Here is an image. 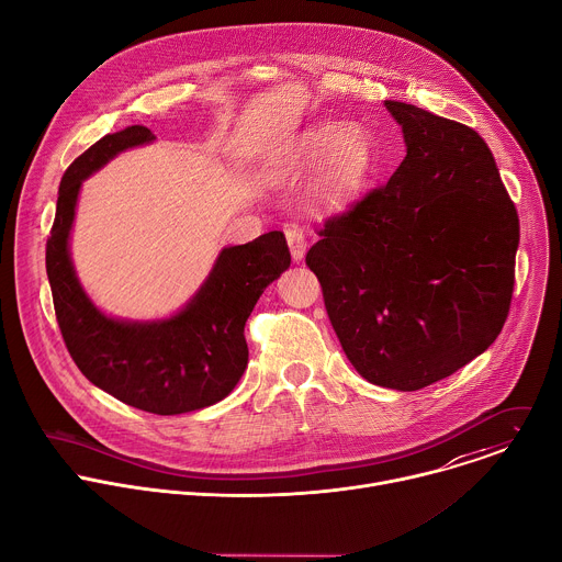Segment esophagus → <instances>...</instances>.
<instances>
[{"label":"esophagus","mask_w":562,"mask_h":562,"mask_svg":"<svg viewBox=\"0 0 562 562\" xmlns=\"http://www.w3.org/2000/svg\"><path fill=\"white\" fill-rule=\"evenodd\" d=\"M286 243H289V249H291V256L295 262H300L306 254V231L297 224H291L286 228Z\"/></svg>","instance_id":"34e87169"}]
</instances>
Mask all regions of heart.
Listing matches in <instances>:
<instances>
[{
    "label": "heart",
    "mask_w": 562,
    "mask_h": 562,
    "mask_svg": "<svg viewBox=\"0 0 562 562\" xmlns=\"http://www.w3.org/2000/svg\"><path fill=\"white\" fill-rule=\"evenodd\" d=\"M323 155H327L325 165L315 180L319 200L329 204L342 202L362 189L371 167V150L358 128L327 124L306 133L289 159V167H308Z\"/></svg>",
    "instance_id": "obj_1"
}]
</instances>
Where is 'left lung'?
Listing matches in <instances>:
<instances>
[{"label": "left lung", "instance_id": "left-lung-1", "mask_svg": "<svg viewBox=\"0 0 562 562\" xmlns=\"http://www.w3.org/2000/svg\"><path fill=\"white\" fill-rule=\"evenodd\" d=\"M407 157L386 184L317 228L306 265L356 371L416 391L462 369L503 331L518 211L473 128L386 100Z\"/></svg>", "mask_w": 562, "mask_h": 562}]
</instances>
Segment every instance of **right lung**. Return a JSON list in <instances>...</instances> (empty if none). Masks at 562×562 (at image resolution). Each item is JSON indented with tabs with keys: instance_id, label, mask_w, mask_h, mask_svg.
Returning <instances> with one entry per match:
<instances>
[{
	"instance_id": "right-lung-1",
	"label": "right lung",
	"mask_w": 562,
	"mask_h": 562,
	"mask_svg": "<svg viewBox=\"0 0 562 562\" xmlns=\"http://www.w3.org/2000/svg\"><path fill=\"white\" fill-rule=\"evenodd\" d=\"M142 126L104 135L72 159L59 182L55 222L46 239V273L64 345L95 386L122 403L176 416L226 397L249 362L245 325L262 291L291 265L282 231L220 254L193 302L162 323H120L93 306L79 286L68 235L82 180L131 146L153 142Z\"/></svg>"
}]
</instances>
